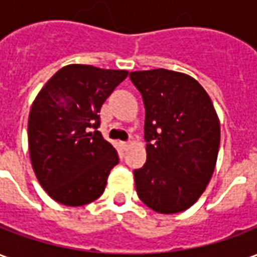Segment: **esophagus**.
I'll use <instances>...</instances> for the list:
<instances>
[{"mask_svg": "<svg viewBox=\"0 0 257 257\" xmlns=\"http://www.w3.org/2000/svg\"><path fill=\"white\" fill-rule=\"evenodd\" d=\"M129 146H131L129 142H119V147H121V150L126 151L129 149Z\"/></svg>", "mask_w": 257, "mask_h": 257, "instance_id": "34e87169", "label": "esophagus"}]
</instances>
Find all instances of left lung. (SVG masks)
<instances>
[{
	"instance_id": "8db88e82",
	"label": "left lung",
	"mask_w": 257,
	"mask_h": 257,
	"mask_svg": "<svg viewBox=\"0 0 257 257\" xmlns=\"http://www.w3.org/2000/svg\"><path fill=\"white\" fill-rule=\"evenodd\" d=\"M143 97L147 161L135 169L136 193L150 209L171 215L189 209L215 171L220 123L212 100L187 74L165 68L134 71Z\"/></svg>"
}]
</instances>
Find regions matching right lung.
Returning a JSON list of instances; mask_svg holds the SVG:
<instances>
[{"instance_id": "1", "label": "right lung", "mask_w": 257, "mask_h": 257, "mask_svg": "<svg viewBox=\"0 0 257 257\" xmlns=\"http://www.w3.org/2000/svg\"><path fill=\"white\" fill-rule=\"evenodd\" d=\"M126 77L125 70L70 64L37 95L27 129L30 160L42 189L59 204L86 205L106 189L119 158L97 131L99 112Z\"/></svg>"}]
</instances>
